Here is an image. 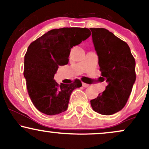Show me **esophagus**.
<instances>
[{"label": "esophagus", "mask_w": 149, "mask_h": 149, "mask_svg": "<svg viewBox=\"0 0 149 149\" xmlns=\"http://www.w3.org/2000/svg\"><path fill=\"white\" fill-rule=\"evenodd\" d=\"M83 86L84 87V88H88V87H89V85L87 84V83H83Z\"/></svg>", "instance_id": "esophagus-1"}]
</instances>
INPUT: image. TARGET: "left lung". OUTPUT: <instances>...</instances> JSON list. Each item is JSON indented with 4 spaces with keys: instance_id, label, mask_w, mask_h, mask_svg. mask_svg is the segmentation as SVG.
<instances>
[{
    "instance_id": "left-lung-1",
    "label": "left lung",
    "mask_w": 149,
    "mask_h": 149,
    "mask_svg": "<svg viewBox=\"0 0 149 149\" xmlns=\"http://www.w3.org/2000/svg\"><path fill=\"white\" fill-rule=\"evenodd\" d=\"M92 41L99 57L100 79L108 85L97 98L90 101L95 111L112 115L125 106L135 80V60L128 45L103 28H90Z\"/></svg>"
}]
</instances>
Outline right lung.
Listing matches in <instances>:
<instances>
[{
    "label": "right lung",
    "instance_id": "1",
    "mask_svg": "<svg viewBox=\"0 0 149 149\" xmlns=\"http://www.w3.org/2000/svg\"><path fill=\"white\" fill-rule=\"evenodd\" d=\"M91 35L87 28L52 29L32 42L24 56V76L31 102L42 113L53 116L65 111L74 89L82 86L76 79L59 85L54 80L59 66L69 63L71 49Z\"/></svg>",
    "mask_w": 149,
    "mask_h": 149
}]
</instances>
